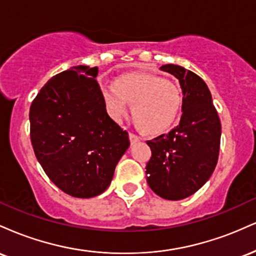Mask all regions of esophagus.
Instances as JSON below:
<instances>
[{
  "mask_svg": "<svg viewBox=\"0 0 256 256\" xmlns=\"http://www.w3.org/2000/svg\"><path fill=\"white\" fill-rule=\"evenodd\" d=\"M128 138H130L131 144H134V143H136V142H138V140H140V137H138L137 134H132V132H130V134H128Z\"/></svg>",
  "mask_w": 256,
  "mask_h": 256,
  "instance_id": "esophagus-1",
  "label": "esophagus"
}]
</instances>
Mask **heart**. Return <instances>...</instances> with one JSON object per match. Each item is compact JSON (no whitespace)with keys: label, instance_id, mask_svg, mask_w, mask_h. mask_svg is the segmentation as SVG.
<instances>
[{"label":"heart","instance_id":"b5f03b06","mask_svg":"<svg viewBox=\"0 0 256 256\" xmlns=\"http://www.w3.org/2000/svg\"><path fill=\"white\" fill-rule=\"evenodd\" d=\"M104 110L114 122H120L131 112L144 134L158 136L174 124L182 106L179 88L171 80L152 74L130 73L101 85Z\"/></svg>","mask_w":256,"mask_h":256}]
</instances>
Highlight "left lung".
<instances>
[{
  "label": "left lung",
  "mask_w": 256,
  "mask_h": 256,
  "mask_svg": "<svg viewBox=\"0 0 256 256\" xmlns=\"http://www.w3.org/2000/svg\"><path fill=\"white\" fill-rule=\"evenodd\" d=\"M183 91L179 124L168 134L146 140L152 158L146 182L160 198L177 201L195 194L210 179L218 162L222 125L207 84L178 64H164Z\"/></svg>",
  "instance_id": "left-lung-1"
}]
</instances>
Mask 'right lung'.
<instances>
[{
  "label": "right lung",
  "mask_w": 256,
  "mask_h": 256,
  "mask_svg": "<svg viewBox=\"0 0 256 256\" xmlns=\"http://www.w3.org/2000/svg\"><path fill=\"white\" fill-rule=\"evenodd\" d=\"M98 68L74 66L49 79L30 107L34 155L49 179L73 198H89L110 186L130 146L128 131L104 110Z\"/></svg>",
  "instance_id": "1"
}]
</instances>
